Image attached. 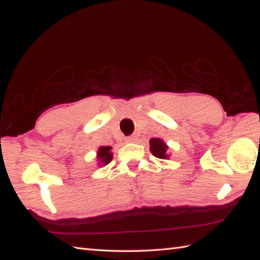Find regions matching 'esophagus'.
Segmentation results:
<instances>
[{"instance_id": "esophagus-1", "label": "esophagus", "mask_w": 260, "mask_h": 260, "mask_svg": "<svg viewBox=\"0 0 260 260\" xmlns=\"http://www.w3.org/2000/svg\"><path fill=\"white\" fill-rule=\"evenodd\" d=\"M125 141L127 143H133V142H135V137L134 136H128V137H126Z\"/></svg>"}]
</instances>
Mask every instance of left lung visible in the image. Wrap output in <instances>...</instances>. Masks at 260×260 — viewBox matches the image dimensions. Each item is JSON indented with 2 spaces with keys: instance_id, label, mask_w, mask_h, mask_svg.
<instances>
[{
  "instance_id": "1",
  "label": "left lung",
  "mask_w": 260,
  "mask_h": 260,
  "mask_svg": "<svg viewBox=\"0 0 260 260\" xmlns=\"http://www.w3.org/2000/svg\"><path fill=\"white\" fill-rule=\"evenodd\" d=\"M150 150L152 154L157 158H168L169 155L167 153L168 145L161 139H152L150 141Z\"/></svg>"
}]
</instances>
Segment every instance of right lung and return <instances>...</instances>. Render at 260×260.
Wrapping results in <instances>:
<instances>
[{"label": "right lung", "mask_w": 260, "mask_h": 260, "mask_svg": "<svg viewBox=\"0 0 260 260\" xmlns=\"http://www.w3.org/2000/svg\"><path fill=\"white\" fill-rule=\"evenodd\" d=\"M112 147L110 146H101L98 148V152H97V157L102 163L103 165H106L108 164L110 161L113 159V153H112Z\"/></svg>", "instance_id": "right-lung-1"}]
</instances>
